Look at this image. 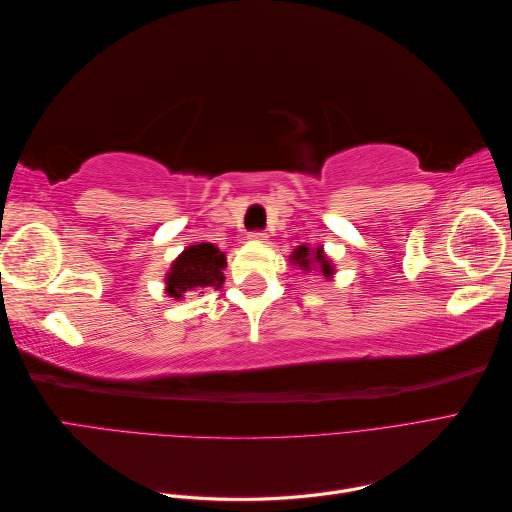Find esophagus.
I'll return each mask as SVG.
<instances>
[{
    "label": "esophagus",
    "mask_w": 512,
    "mask_h": 512,
    "mask_svg": "<svg viewBox=\"0 0 512 512\" xmlns=\"http://www.w3.org/2000/svg\"><path fill=\"white\" fill-rule=\"evenodd\" d=\"M267 232H262V230H254V232H250V241H254V243H267Z\"/></svg>",
    "instance_id": "esophagus-1"
}]
</instances>
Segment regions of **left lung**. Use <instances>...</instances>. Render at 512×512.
<instances>
[{
  "mask_svg": "<svg viewBox=\"0 0 512 512\" xmlns=\"http://www.w3.org/2000/svg\"><path fill=\"white\" fill-rule=\"evenodd\" d=\"M292 265H297L301 271H320L327 280H331L335 269L331 265V260L324 254L322 247H307V245H299L297 250L292 252L290 256Z\"/></svg>",
  "mask_w": 512,
  "mask_h": 512,
  "instance_id": "1",
  "label": "left lung"
}]
</instances>
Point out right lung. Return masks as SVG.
Listing matches in <instances>:
<instances>
[{"instance_id":"obj_1","label":"right lung","mask_w":512,"mask_h":512,"mask_svg":"<svg viewBox=\"0 0 512 512\" xmlns=\"http://www.w3.org/2000/svg\"><path fill=\"white\" fill-rule=\"evenodd\" d=\"M226 269V254L213 243H198L185 247L173 267L166 273V294L183 299L185 292L198 288H222Z\"/></svg>"}]
</instances>
